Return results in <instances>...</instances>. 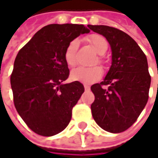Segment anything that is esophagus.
Listing matches in <instances>:
<instances>
[{
  "instance_id": "34e87169",
  "label": "esophagus",
  "mask_w": 158,
  "mask_h": 158,
  "mask_svg": "<svg viewBox=\"0 0 158 158\" xmlns=\"http://www.w3.org/2000/svg\"><path fill=\"white\" fill-rule=\"evenodd\" d=\"M84 89H85V90H89V87L88 85H84Z\"/></svg>"
}]
</instances>
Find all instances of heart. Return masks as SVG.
Instances as JSON below:
<instances>
[{
    "instance_id": "b5f03b06",
    "label": "heart",
    "mask_w": 158,
    "mask_h": 158,
    "mask_svg": "<svg viewBox=\"0 0 158 158\" xmlns=\"http://www.w3.org/2000/svg\"><path fill=\"white\" fill-rule=\"evenodd\" d=\"M88 41L92 46L93 49L100 56L98 57V62H102V54L106 53L108 49V42L107 40L101 35L93 34L88 37ZM79 42L78 40H74L70 42L66 47L64 52V59L65 61L69 67H74L77 62L76 60V52L78 49ZM103 74L102 69L99 67H91V68H84L79 67L73 69L70 73V78L74 81L83 82V83H92L98 80Z\"/></svg>"
}]
</instances>
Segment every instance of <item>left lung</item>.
<instances>
[{
  "instance_id": "1",
  "label": "left lung",
  "mask_w": 158,
  "mask_h": 158,
  "mask_svg": "<svg viewBox=\"0 0 158 158\" xmlns=\"http://www.w3.org/2000/svg\"><path fill=\"white\" fill-rule=\"evenodd\" d=\"M88 27L104 36L112 50V65L104 81L90 87L95 95L92 116L104 130L121 133L136 121L148 102L151 78L147 58L124 31L106 25Z\"/></svg>"
}]
</instances>
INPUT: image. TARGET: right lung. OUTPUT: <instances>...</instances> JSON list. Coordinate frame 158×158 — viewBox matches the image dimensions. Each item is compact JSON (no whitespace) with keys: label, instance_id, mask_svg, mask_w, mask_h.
I'll return each mask as SVG.
<instances>
[{"label":"right lung","instance_id":"add662e5","mask_svg":"<svg viewBox=\"0 0 158 158\" xmlns=\"http://www.w3.org/2000/svg\"><path fill=\"white\" fill-rule=\"evenodd\" d=\"M89 32L82 24H49L17 53L10 76L14 104L36 134L52 136L70 122L84 87L78 81L64 83L69 76L64 52L72 40Z\"/></svg>","mask_w":158,"mask_h":158}]
</instances>
